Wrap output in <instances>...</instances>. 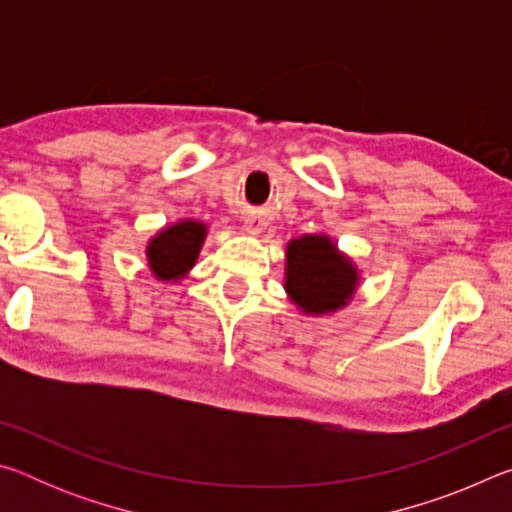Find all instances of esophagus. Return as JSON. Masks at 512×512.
I'll return each instance as SVG.
<instances>
[{
	"instance_id": "1",
	"label": "esophagus",
	"mask_w": 512,
	"mask_h": 512,
	"mask_svg": "<svg viewBox=\"0 0 512 512\" xmlns=\"http://www.w3.org/2000/svg\"><path fill=\"white\" fill-rule=\"evenodd\" d=\"M244 228L248 235H253V237L262 235V232L266 230V219L262 214H248L244 219Z\"/></svg>"
}]
</instances>
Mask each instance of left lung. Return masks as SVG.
<instances>
[{"label": "left lung", "instance_id": "obj_1", "mask_svg": "<svg viewBox=\"0 0 512 512\" xmlns=\"http://www.w3.org/2000/svg\"><path fill=\"white\" fill-rule=\"evenodd\" d=\"M359 287V268L323 232L287 244L284 291L302 314L327 316L343 309Z\"/></svg>", "mask_w": 512, "mask_h": 512}]
</instances>
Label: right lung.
<instances>
[{
    "instance_id": "1",
    "label": "right lung",
    "mask_w": 512,
    "mask_h": 512,
    "mask_svg": "<svg viewBox=\"0 0 512 512\" xmlns=\"http://www.w3.org/2000/svg\"><path fill=\"white\" fill-rule=\"evenodd\" d=\"M205 237L207 225L194 219H183L162 228L146 244L151 273L160 282H180L194 268Z\"/></svg>"
}]
</instances>
